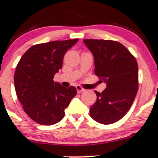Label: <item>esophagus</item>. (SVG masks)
<instances>
[{"instance_id":"obj_1","label":"esophagus","mask_w":158,"mask_h":158,"mask_svg":"<svg viewBox=\"0 0 158 158\" xmlns=\"http://www.w3.org/2000/svg\"><path fill=\"white\" fill-rule=\"evenodd\" d=\"M76 88V90H77L78 93H81V92H84V91H85V89H83V88L81 87L80 85H77Z\"/></svg>"}]
</instances>
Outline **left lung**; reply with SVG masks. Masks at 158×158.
Listing matches in <instances>:
<instances>
[{
	"label": "left lung",
	"instance_id": "8db88e82",
	"mask_svg": "<svg viewBox=\"0 0 158 158\" xmlns=\"http://www.w3.org/2000/svg\"><path fill=\"white\" fill-rule=\"evenodd\" d=\"M92 53L94 73L107 85L95 92L97 100L90 107L91 117L101 124H111L123 117L138 92V64L125 46L111 40L84 39Z\"/></svg>",
	"mask_w": 158,
	"mask_h": 158
}]
</instances>
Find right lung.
<instances>
[{
  "mask_svg": "<svg viewBox=\"0 0 158 158\" xmlns=\"http://www.w3.org/2000/svg\"><path fill=\"white\" fill-rule=\"evenodd\" d=\"M78 41H54L31 46L16 66V95L26 114L37 123L50 126L60 122L77 93L74 86L63 87L53 79L62 68L65 53Z\"/></svg>",
  "mask_w": 158,
  "mask_h": 158,
  "instance_id": "right-lung-1",
  "label": "right lung"
}]
</instances>
